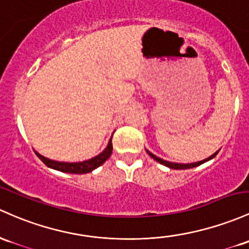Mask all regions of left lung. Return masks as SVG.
<instances>
[{
    "label": "left lung",
    "mask_w": 249,
    "mask_h": 249,
    "mask_svg": "<svg viewBox=\"0 0 249 249\" xmlns=\"http://www.w3.org/2000/svg\"><path fill=\"white\" fill-rule=\"evenodd\" d=\"M217 152H218V151H217ZM217 152H215L214 155H212V156H210V157L207 158V160H201V162H197V163H190V164H179V163H171V162H166V160H162V158H160V157H157V156H155L154 154H151V152L147 151V154H149V156H151V157L154 158L155 160H157L158 163H160V164H163V165L168 166V168H170V169H176V170H182V169H190V168H195V166H198V165L203 164V163H204V162H207V160H212V158H214L215 156L217 155Z\"/></svg>",
    "instance_id": "obj_1"
}]
</instances>
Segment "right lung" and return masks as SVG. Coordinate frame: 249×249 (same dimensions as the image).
<instances>
[{
    "instance_id": "right-lung-1",
    "label": "right lung",
    "mask_w": 249,
    "mask_h": 249,
    "mask_svg": "<svg viewBox=\"0 0 249 249\" xmlns=\"http://www.w3.org/2000/svg\"><path fill=\"white\" fill-rule=\"evenodd\" d=\"M112 149H113V146H112V142L110 139L107 147L104 150L102 154L95 156L94 158H91V160H85V162H79V163L55 162V160H48V158H45L43 156L37 154V152H35V154H36L37 157H39L46 165L52 169H55V170L62 171V173H68V174H87V173H91L92 170H94V169H97L98 166L102 165L103 163L111 156Z\"/></svg>"
}]
</instances>
